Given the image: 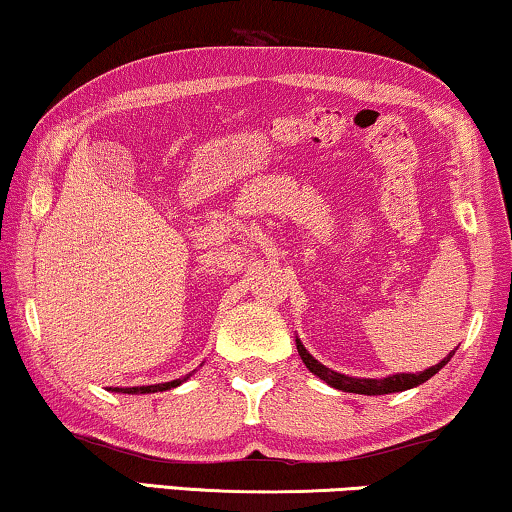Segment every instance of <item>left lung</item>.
Returning <instances> with one entry per match:
<instances>
[{
	"label": "left lung",
	"instance_id": "1",
	"mask_svg": "<svg viewBox=\"0 0 512 512\" xmlns=\"http://www.w3.org/2000/svg\"><path fill=\"white\" fill-rule=\"evenodd\" d=\"M296 347H298V354L307 366V370L317 375L319 380L331 384L333 389L349 391V394H363V396H382V394H396V391H405V389H415V387H419V384H424L426 380H431V377L436 375L454 354V352H450L443 361L436 363V366L419 370V373H396L389 377H377L375 380V377H349L345 373H338V370L326 368L324 363H319L310 352H307L298 335H296Z\"/></svg>",
	"mask_w": 512,
	"mask_h": 512
}]
</instances>
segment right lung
Returning <instances> with one entry per match:
<instances>
[{
	"label": "right lung",
	"mask_w": 512,
	"mask_h": 512,
	"mask_svg": "<svg viewBox=\"0 0 512 512\" xmlns=\"http://www.w3.org/2000/svg\"><path fill=\"white\" fill-rule=\"evenodd\" d=\"M195 373V370H193ZM193 373H188L184 377H179V380H172V382H163V384H146V387H109V391H116V394H156V391H167V389H177L179 384H184L188 377Z\"/></svg>",
	"instance_id": "1"
}]
</instances>
